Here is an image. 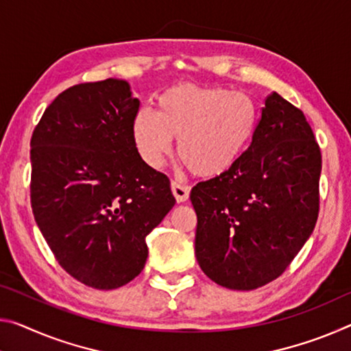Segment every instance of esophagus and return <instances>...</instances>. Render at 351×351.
Here are the masks:
<instances>
[{"mask_svg":"<svg viewBox=\"0 0 351 351\" xmlns=\"http://www.w3.org/2000/svg\"><path fill=\"white\" fill-rule=\"evenodd\" d=\"M171 192H173V195H175L178 203H184L189 199L191 187L186 184H181L180 181H171Z\"/></svg>","mask_w":351,"mask_h":351,"instance_id":"1","label":"esophagus"}]
</instances>
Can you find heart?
I'll use <instances>...</instances> for the list:
<instances>
[{
    "instance_id": "b5f03b06",
    "label": "heart",
    "mask_w": 351,
    "mask_h": 351,
    "mask_svg": "<svg viewBox=\"0 0 351 351\" xmlns=\"http://www.w3.org/2000/svg\"><path fill=\"white\" fill-rule=\"evenodd\" d=\"M258 109L245 93L181 84L159 97L158 112L141 109L132 123L138 153L159 169L178 138V154L192 173L214 178L237 164L252 143Z\"/></svg>"
}]
</instances>
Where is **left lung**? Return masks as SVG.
I'll use <instances>...</instances> for the list:
<instances>
[{
    "label": "left lung",
    "instance_id": "left-lung-1",
    "mask_svg": "<svg viewBox=\"0 0 351 351\" xmlns=\"http://www.w3.org/2000/svg\"><path fill=\"white\" fill-rule=\"evenodd\" d=\"M320 171V147L304 114L271 92L237 164L191 192L204 275L253 291L285 274L314 231Z\"/></svg>",
    "mask_w": 351,
    "mask_h": 351
}]
</instances>
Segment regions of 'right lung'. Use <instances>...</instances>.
<instances>
[{"label":"right lung","mask_w":351,"mask_h":351,"mask_svg":"<svg viewBox=\"0 0 351 351\" xmlns=\"http://www.w3.org/2000/svg\"><path fill=\"white\" fill-rule=\"evenodd\" d=\"M141 101L126 81L76 84L48 106L31 137L32 214L59 265L110 291L145 267V237L176 199L137 152Z\"/></svg>","instance_id":"obj_1"}]
</instances>
